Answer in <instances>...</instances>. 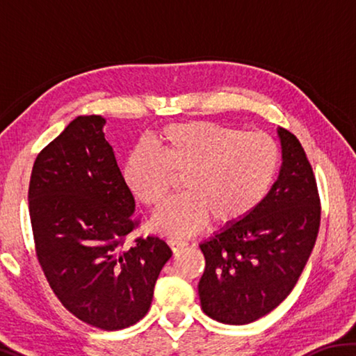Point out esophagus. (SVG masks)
Segmentation results:
<instances>
[{"instance_id":"obj_1","label":"esophagus","mask_w":356,"mask_h":356,"mask_svg":"<svg viewBox=\"0 0 356 356\" xmlns=\"http://www.w3.org/2000/svg\"><path fill=\"white\" fill-rule=\"evenodd\" d=\"M168 245L171 246L172 252H179L180 250H184L185 246H188V242H185V240H176V238H171V240H168Z\"/></svg>"}]
</instances>
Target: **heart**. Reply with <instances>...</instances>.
<instances>
[{"mask_svg":"<svg viewBox=\"0 0 356 356\" xmlns=\"http://www.w3.org/2000/svg\"><path fill=\"white\" fill-rule=\"evenodd\" d=\"M138 146L122 165V179L146 207L163 202L184 177L186 195L166 202L154 215L155 232L191 236L210 218L234 226L267 200L281 170V149L262 131H245L207 120L168 124Z\"/></svg>","mask_w":356,"mask_h":356,"instance_id":"b5f03b06","label":"heart"}]
</instances>
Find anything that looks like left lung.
I'll return each instance as SVG.
<instances>
[{
	"label": "left lung",
	"instance_id": "1",
	"mask_svg": "<svg viewBox=\"0 0 356 356\" xmlns=\"http://www.w3.org/2000/svg\"><path fill=\"white\" fill-rule=\"evenodd\" d=\"M278 135L282 166L267 200L200 245L202 311L222 323L245 325L273 311L297 284L321 227L312 166L297 136L286 129Z\"/></svg>",
	"mask_w": 356,
	"mask_h": 356
}]
</instances>
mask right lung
<instances>
[{
  "label": "right lung",
  "instance_id": "1",
  "mask_svg": "<svg viewBox=\"0 0 356 356\" xmlns=\"http://www.w3.org/2000/svg\"><path fill=\"white\" fill-rule=\"evenodd\" d=\"M105 119L78 116L40 150L29 180L35 256L64 308L116 331L147 314L171 250L155 236L125 240L140 226Z\"/></svg>",
  "mask_w": 356,
  "mask_h": 356
}]
</instances>
